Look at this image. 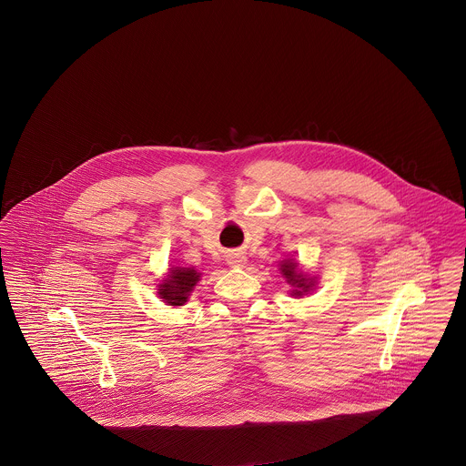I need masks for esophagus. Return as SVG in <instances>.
I'll return each mask as SVG.
<instances>
[{"label":"esophagus","mask_w":466,"mask_h":466,"mask_svg":"<svg viewBox=\"0 0 466 466\" xmlns=\"http://www.w3.org/2000/svg\"><path fill=\"white\" fill-rule=\"evenodd\" d=\"M248 264V258L242 253H231L228 257V266L229 267H244Z\"/></svg>","instance_id":"esophagus-1"}]
</instances>
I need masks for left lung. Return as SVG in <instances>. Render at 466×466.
<instances>
[{"label":"left lung","instance_id":"obj_1","mask_svg":"<svg viewBox=\"0 0 466 466\" xmlns=\"http://www.w3.org/2000/svg\"><path fill=\"white\" fill-rule=\"evenodd\" d=\"M279 272L285 278V281L290 287H294L290 290V294L294 298H303L305 294L314 290L316 285H318V276L303 272L301 266L298 262H294L292 258H285V260L279 262Z\"/></svg>","mask_w":466,"mask_h":466}]
</instances>
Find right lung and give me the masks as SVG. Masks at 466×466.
I'll return each mask as SVG.
<instances>
[{
    "label": "right lung",
    "mask_w": 466,
    "mask_h": 466,
    "mask_svg": "<svg viewBox=\"0 0 466 466\" xmlns=\"http://www.w3.org/2000/svg\"><path fill=\"white\" fill-rule=\"evenodd\" d=\"M199 281L200 272L194 267H170L165 278L156 283L157 296L168 307H183Z\"/></svg>",
    "instance_id": "obj_1"
}]
</instances>
